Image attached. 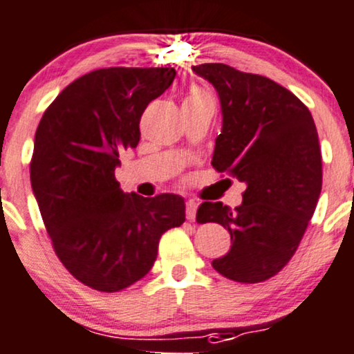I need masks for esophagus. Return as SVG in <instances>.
<instances>
[{"label":"esophagus","instance_id":"1","mask_svg":"<svg viewBox=\"0 0 354 354\" xmlns=\"http://www.w3.org/2000/svg\"><path fill=\"white\" fill-rule=\"evenodd\" d=\"M196 211H197V204L194 203V201H189L187 206H185V218H187L189 221H194V219H196Z\"/></svg>","mask_w":354,"mask_h":354}]
</instances>
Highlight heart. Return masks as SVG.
I'll return each instance as SVG.
<instances>
[{
  "label": "heart",
  "instance_id": "obj_1",
  "mask_svg": "<svg viewBox=\"0 0 354 354\" xmlns=\"http://www.w3.org/2000/svg\"><path fill=\"white\" fill-rule=\"evenodd\" d=\"M203 100H207L206 94L201 93V91H191V93L187 94V97H185V102H189V101H203Z\"/></svg>",
  "mask_w": 354,
  "mask_h": 354
}]
</instances>
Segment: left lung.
Listing matches in <instances>:
<instances>
[{
  "label": "left lung",
  "mask_w": 354,
  "mask_h": 354,
  "mask_svg": "<svg viewBox=\"0 0 354 354\" xmlns=\"http://www.w3.org/2000/svg\"><path fill=\"white\" fill-rule=\"evenodd\" d=\"M192 71L214 86L221 102L212 167L246 185L238 207L204 203L197 209V221L219 223L231 234L230 252L212 267L234 282H263L294 257L317 206L322 160L313 115L263 75L226 64Z\"/></svg>",
  "instance_id": "1"
}]
</instances>
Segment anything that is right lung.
<instances>
[{
    "mask_svg": "<svg viewBox=\"0 0 354 354\" xmlns=\"http://www.w3.org/2000/svg\"><path fill=\"white\" fill-rule=\"evenodd\" d=\"M172 67H109L75 79L41 116L30 178L57 257L87 287L118 292L150 272L160 236L185 221L184 197L123 192L120 155L169 89Z\"/></svg>",
    "mask_w": 354,
    "mask_h": 354,
    "instance_id": "obj_1",
    "label": "right lung"
}]
</instances>
